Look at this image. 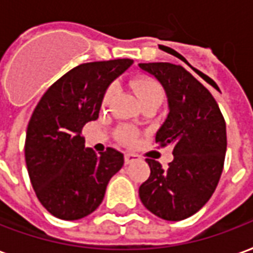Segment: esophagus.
<instances>
[{"label": "esophagus", "mask_w": 253, "mask_h": 253, "mask_svg": "<svg viewBox=\"0 0 253 253\" xmlns=\"http://www.w3.org/2000/svg\"><path fill=\"white\" fill-rule=\"evenodd\" d=\"M140 159V156L139 155H136V154H130V152H126L125 154V165H130L132 162H134V160H139Z\"/></svg>", "instance_id": "1"}]
</instances>
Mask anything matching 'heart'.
<instances>
[{"label": "heart", "instance_id": "obj_1", "mask_svg": "<svg viewBox=\"0 0 253 253\" xmlns=\"http://www.w3.org/2000/svg\"><path fill=\"white\" fill-rule=\"evenodd\" d=\"M130 86L134 90V93L137 95L141 104L149 102V101H160L163 99V88L156 79L151 77H136L130 81ZM116 93V87L113 84L108 86L105 90L102 104L109 105L110 101L113 99V95ZM117 139L123 144H133L136 140V130L130 126L123 125L117 129Z\"/></svg>", "mask_w": 253, "mask_h": 253}]
</instances>
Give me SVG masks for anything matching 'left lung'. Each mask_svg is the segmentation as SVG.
<instances>
[{"label":"left lung","instance_id":"1","mask_svg":"<svg viewBox=\"0 0 253 253\" xmlns=\"http://www.w3.org/2000/svg\"><path fill=\"white\" fill-rule=\"evenodd\" d=\"M139 67L159 81L169 99V113L155 143L174 147L167 169L147 159L151 174L140 186V200L163 220H185L210 200L218 185L226 152L224 116L209 90L179 64Z\"/></svg>","mask_w":253,"mask_h":253}]
</instances>
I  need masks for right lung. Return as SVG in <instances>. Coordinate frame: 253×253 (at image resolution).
Instances as JSON below:
<instances>
[{
    "label": "right lung",
    "mask_w": 253,
    "mask_h": 253,
    "mask_svg": "<svg viewBox=\"0 0 253 253\" xmlns=\"http://www.w3.org/2000/svg\"><path fill=\"white\" fill-rule=\"evenodd\" d=\"M130 59L79 64L44 93L25 137V162L38 200L60 220L84 218L104 200L109 180L124 165L114 148L95 154L81 136L98 119L105 90Z\"/></svg>",
    "instance_id": "1"
}]
</instances>
